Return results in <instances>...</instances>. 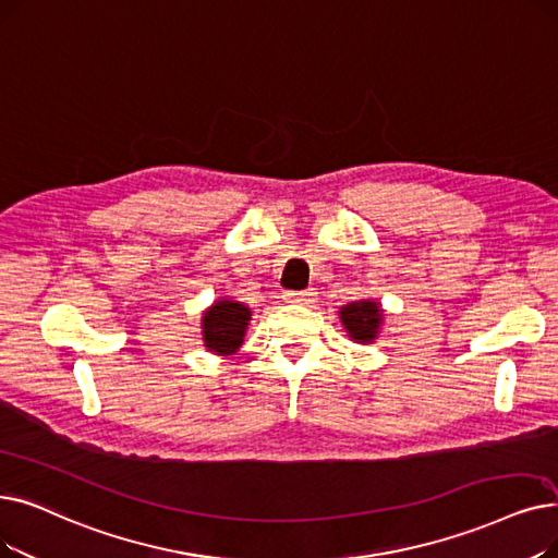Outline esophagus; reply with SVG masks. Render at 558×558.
<instances>
[{
    "mask_svg": "<svg viewBox=\"0 0 558 558\" xmlns=\"http://www.w3.org/2000/svg\"><path fill=\"white\" fill-rule=\"evenodd\" d=\"M314 296H317V292L314 289H301V292H284V301L287 303H301V305H307L314 301Z\"/></svg>",
    "mask_w": 558,
    "mask_h": 558,
    "instance_id": "1",
    "label": "esophagus"
}]
</instances>
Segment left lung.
I'll list each match as a JSON object with an SVG mask.
<instances>
[{"label": "left lung", "mask_w": 558, "mask_h": 558, "mask_svg": "<svg viewBox=\"0 0 558 558\" xmlns=\"http://www.w3.org/2000/svg\"><path fill=\"white\" fill-rule=\"evenodd\" d=\"M380 310L372 301H360L342 307V324L353 339L360 342H372L380 324Z\"/></svg>", "instance_id": "left-lung-1"}]
</instances>
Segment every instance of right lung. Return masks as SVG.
<instances>
[{
	"label": "right lung",
	"instance_id": "obj_1",
	"mask_svg": "<svg viewBox=\"0 0 558 558\" xmlns=\"http://www.w3.org/2000/svg\"><path fill=\"white\" fill-rule=\"evenodd\" d=\"M251 319V310L241 303L219 301L205 312L203 335L207 349L216 353H232L244 342V332Z\"/></svg>",
	"mask_w": 558,
	"mask_h": 558
}]
</instances>
